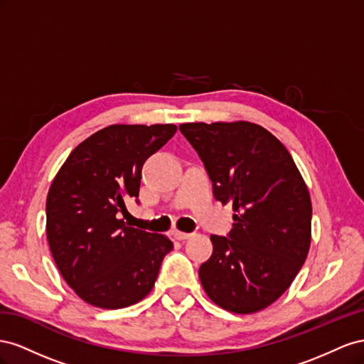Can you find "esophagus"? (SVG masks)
<instances>
[{"label": "esophagus", "mask_w": 364, "mask_h": 364, "mask_svg": "<svg viewBox=\"0 0 364 364\" xmlns=\"http://www.w3.org/2000/svg\"><path fill=\"white\" fill-rule=\"evenodd\" d=\"M173 236H175L178 241H184V240H188V237H191L192 233H186V232L175 230V232H173Z\"/></svg>", "instance_id": "1"}]
</instances>
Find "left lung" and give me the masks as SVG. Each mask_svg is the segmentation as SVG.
Masks as SVG:
<instances>
[{
	"mask_svg": "<svg viewBox=\"0 0 364 364\" xmlns=\"http://www.w3.org/2000/svg\"><path fill=\"white\" fill-rule=\"evenodd\" d=\"M180 131L204 163L215 198L235 210L227 236H210L213 253L200 267L204 291L232 313H256L287 291L308 256L306 184L287 148L259 124L184 123Z\"/></svg>",
	"mask_w": 364,
	"mask_h": 364,
	"instance_id": "obj_1",
	"label": "left lung"
}]
</instances>
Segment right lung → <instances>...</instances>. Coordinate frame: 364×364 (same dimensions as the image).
Listing matches in <instances>:
<instances>
[{
    "label": "right lung",
    "instance_id": "1",
    "mask_svg": "<svg viewBox=\"0 0 364 364\" xmlns=\"http://www.w3.org/2000/svg\"><path fill=\"white\" fill-rule=\"evenodd\" d=\"M176 132L175 124H111L73 151L47 195V240L65 282L90 305L140 302L173 244L129 227L119 213L139 201L141 169Z\"/></svg>",
    "mask_w": 364,
    "mask_h": 364
}]
</instances>
